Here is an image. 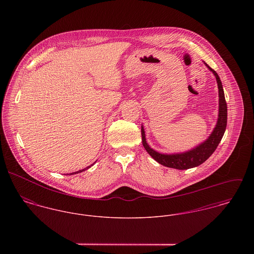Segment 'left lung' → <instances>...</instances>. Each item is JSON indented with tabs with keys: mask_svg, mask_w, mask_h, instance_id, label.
Wrapping results in <instances>:
<instances>
[{
	"mask_svg": "<svg viewBox=\"0 0 254 254\" xmlns=\"http://www.w3.org/2000/svg\"><path fill=\"white\" fill-rule=\"evenodd\" d=\"M207 67L213 72L217 80L218 89H219V115H218L219 117H218L216 127L214 128L212 134L204 143L184 153L162 154L153 150L152 148L149 147V145L146 144L145 130L142 127V141H143V145L145 150L149 153V155L154 160H156L158 163L162 164L163 166H167V167L175 168L179 170H185V169L198 166L201 163H203L214 152V150L217 148L220 141L223 138V135L225 133L226 126H227V103L225 100L222 83L217 73L208 65Z\"/></svg>",
	"mask_w": 254,
	"mask_h": 254,
	"instance_id": "8db88e82",
	"label": "left lung"
}]
</instances>
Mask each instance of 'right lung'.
<instances>
[{
  "label": "right lung",
  "instance_id": "1",
  "mask_svg": "<svg viewBox=\"0 0 254 254\" xmlns=\"http://www.w3.org/2000/svg\"><path fill=\"white\" fill-rule=\"evenodd\" d=\"M90 167H91V166H88V167H87V168H85V169L79 170V171H77V172H73V173H71V174H76V173H80V172H82V171H85V170H87V169H88V168H90ZM71 174H70V175H71Z\"/></svg>",
  "mask_w": 254,
  "mask_h": 254
}]
</instances>
